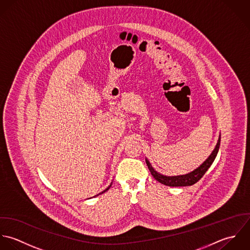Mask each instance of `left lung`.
<instances>
[{"mask_svg":"<svg viewBox=\"0 0 250 250\" xmlns=\"http://www.w3.org/2000/svg\"><path fill=\"white\" fill-rule=\"evenodd\" d=\"M219 146H220V135H219L217 143L214 147V150L211 151V153L208 155V157L200 165L199 167H197L196 169H194L193 171H191L190 173H188L186 175L164 176L162 174H159L152 168L150 161L147 158H146V163L148 165V168H149L152 177L160 184L168 186V187H188V186H192V185L196 184L204 176V174L207 172V170L210 167V165L212 164L213 160L216 157V154L219 150Z\"/></svg>","mask_w":250,"mask_h":250,"instance_id":"obj_1","label":"left lung"}]
</instances>
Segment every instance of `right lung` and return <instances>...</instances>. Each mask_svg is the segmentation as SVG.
<instances>
[{
	"label": "right lung",
	"instance_id": "obj_1",
	"mask_svg": "<svg viewBox=\"0 0 250 250\" xmlns=\"http://www.w3.org/2000/svg\"><path fill=\"white\" fill-rule=\"evenodd\" d=\"M111 186H112V183H111V184H110V186H109V187H108V188H106V189H105V190H103V191H102V192H101V193H103V192H105V191H107V190H108V189H109V188H110V187H111ZM101 193H100V194H101ZM100 194H98V195H100ZM98 195H96V196H98Z\"/></svg>",
	"mask_w": 250,
	"mask_h": 250
}]
</instances>
